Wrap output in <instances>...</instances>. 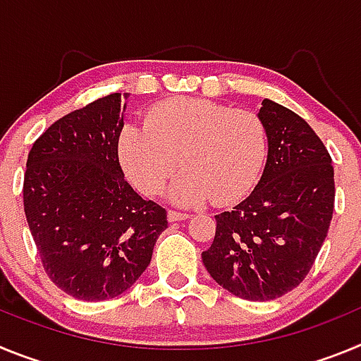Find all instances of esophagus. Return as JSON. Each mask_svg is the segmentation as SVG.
I'll use <instances>...</instances> for the list:
<instances>
[{
	"label": "esophagus",
	"mask_w": 361,
	"mask_h": 361,
	"mask_svg": "<svg viewBox=\"0 0 361 361\" xmlns=\"http://www.w3.org/2000/svg\"><path fill=\"white\" fill-rule=\"evenodd\" d=\"M186 219H190L188 213L175 212V209H170V212H168V220H170V222H180V220H186Z\"/></svg>",
	"instance_id": "obj_1"
}]
</instances>
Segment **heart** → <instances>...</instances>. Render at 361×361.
Segmentation results:
<instances>
[{"label": "heart", "instance_id": "obj_1", "mask_svg": "<svg viewBox=\"0 0 361 361\" xmlns=\"http://www.w3.org/2000/svg\"><path fill=\"white\" fill-rule=\"evenodd\" d=\"M121 164L145 195H155L178 168L170 197L197 206L240 200L262 171L267 132L250 110H231L206 99L177 97L155 104L145 126L126 124L117 142Z\"/></svg>", "mask_w": 361, "mask_h": 361}]
</instances>
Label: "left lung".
Listing matches in <instances>:
<instances>
[{
    "label": "left lung",
    "mask_w": 361,
    "mask_h": 361,
    "mask_svg": "<svg viewBox=\"0 0 361 361\" xmlns=\"http://www.w3.org/2000/svg\"><path fill=\"white\" fill-rule=\"evenodd\" d=\"M264 173L247 199L215 215L202 262L219 286L251 302L280 298L307 276L329 231L334 170L320 137L289 108L264 99Z\"/></svg>",
    "instance_id": "left-lung-1"
}]
</instances>
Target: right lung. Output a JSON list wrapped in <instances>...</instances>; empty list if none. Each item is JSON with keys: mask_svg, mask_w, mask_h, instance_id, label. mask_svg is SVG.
I'll return each instance as SVG.
<instances>
[{"mask_svg": "<svg viewBox=\"0 0 361 361\" xmlns=\"http://www.w3.org/2000/svg\"><path fill=\"white\" fill-rule=\"evenodd\" d=\"M123 110L121 94H110L70 111L27 159L23 206L41 262L57 288L85 302L132 288L168 228L166 209L137 195L121 170Z\"/></svg>", "mask_w": 361, "mask_h": 361, "instance_id": "right-lung-1", "label": "right lung"}]
</instances>
